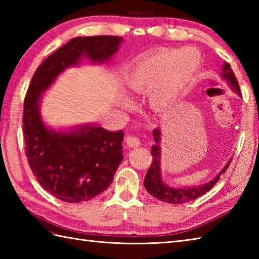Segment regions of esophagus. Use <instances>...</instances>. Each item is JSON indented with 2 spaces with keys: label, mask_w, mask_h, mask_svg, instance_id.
<instances>
[{
  "label": "esophagus",
  "mask_w": 259,
  "mask_h": 259,
  "mask_svg": "<svg viewBox=\"0 0 259 259\" xmlns=\"http://www.w3.org/2000/svg\"><path fill=\"white\" fill-rule=\"evenodd\" d=\"M125 144L128 145L131 148H136V147H139L140 146V139L138 137H135V136H128L125 138Z\"/></svg>",
  "instance_id": "1"
}]
</instances>
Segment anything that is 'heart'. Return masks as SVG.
I'll return each instance as SVG.
<instances>
[{
    "label": "heart",
    "instance_id": "b5f03b06",
    "mask_svg": "<svg viewBox=\"0 0 259 259\" xmlns=\"http://www.w3.org/2000/svg\"><path fill=\"white\" fill-rule=\"evenodd\" d=\"M199 63L200 54L192 48H184L177 53H158L135 65L128 87L135 92L150 90V107L159 112L167 111L184 95Z\"/></svg>",
    "mask_w": 259,
    "mask_h": 259
}]
</instances>
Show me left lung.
<instances>
[{
    "instance_id": "8db88e82",
    "label": "left lung",
    "mask_w": 259,
    "mask_h": 259,
    "mask_svg": "<svg viewBox=\"0 0 259 259\" xmlns=\"http://www.w3.org/2000/svg\"><path fill=\"white\" fill-rule=\"evenodd\" d=\"M222 78L229 84L230 89L233 90L234 93L241 97V92L239 89L238 81L236 79L235 73L233 72L232 68H230L229 63L224 62L222 68ZM153 139H155V145L151 147V155H152V162L150 168L148 169L147 175L144 180V185L147 191L149 192L151 196H153L157 199L163 202L168 203H184L187 201L194 200L199 198L200 196L205 195L206 192L210 190L212 187L216 185L217 181L221 178V176L226 171L232 159L227 162L221 172H219L216 177L212 178L210 181L206 184H202L199 186H192V187H170L167 184L163 183L162 176H161V130L160 128H157L152 131Z\"/></svg>"
}]
</instances>
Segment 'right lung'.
Returning <instances> with one entry per match:
<instances>
[{
	"instance_id": "right-lung-1",
	"label": "right lung",
	"mask_w": 259,
	"mask_h": 259,
	"mask_svg": "<svg viewBox=\"0 0 259 259\" xmlns=\"http://www.w3.org/2000/svg\"><path fill=\"white\" fill-rule=\"evenodd\" d=\"M121 42L122 37L112 35L72 38L43 61L27 89L23 108L27 162L38 184L63 201H88L108 188L123 159L124 135L92 123L59 131L49 128L40 112L43 92L83 58L107 63Z\"/></svg>"
}]
</instances>
